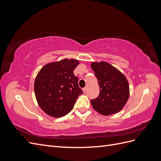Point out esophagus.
<instances>
[{
    "instance_id": "esophagus-1",
    "label": "esophagus",
    "mask_w": 161,
    "mask_h": 161,
    "mask_svg": "<svg viewBox=\"0 0 161 161\" xmlns=\"http://www.w3.org/2000/svg\"><path fill=\"white\" fill-rule=\"evenodd\" d=\"M82 91H83V92H85H85H86V87H85V88L82 89Z\"/></svg>"
}]
</instances>
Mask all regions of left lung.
I'll return each mask as SVG.
<instances>
[{"mask_svg":"<svg viewBox=\"0 0 161 161\" xmlns=\"http://www.w3.org/2000/svg\"><path fill=\"white\" fill-rule=\"evenodd\" d=\"M98 80L100 93L91 100L95 111L103 115L118 113L129 99L130 87L125 76L106 62H93L91 64Z\"/></svg>","mask_w":161,"mask_h":161,"instance_id":"left-lung-1","label":"left lung"}]
</instances>
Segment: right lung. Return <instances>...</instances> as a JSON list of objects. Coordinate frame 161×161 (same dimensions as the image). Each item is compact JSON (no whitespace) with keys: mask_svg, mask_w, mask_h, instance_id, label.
Here are the masks:
<instances>
[{"mask_svg":"<svg viewBox=\"0 0 161 161\" xmlns=\"http://www.w3.org/2000/svg\"><path fill=\"white\" fill-rule=\"evenodd\" d=\"M79 64L78 60L64 58L48 63L38 72L34 82L36 98L48 115H66L74 108L78 97L83 93L73 72Z\"/></svg>","mask_w":161,"mask_h":161,"instance_id":"right-lung-1","label":"right lung"}]
</instances>
